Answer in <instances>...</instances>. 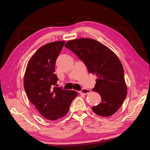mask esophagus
Returning a JSON list of instances; mask_svg holds the SVG:
<instances>
[{
  "mask_svg": "<svg viewBox=\"0 0 150 150\" xmlns=\"http://www.w3.org/2000/svg\"><path fill=\"white\" fill-rule=\"evenodd\" d=\"M80 94H84V95H86V94H88L91 93V91L89 89H86V88H83L82 90L81 91L79 92Z\"/></svg>",
  "mask_w": 150,
  "mask_h": 150,
  "instance_id": "34e87169",
  "label": "esophagus"
}]
</instances>
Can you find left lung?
<instances>
[{
    "instance_id": "1",
    "label": "left lung",
    "mask_w": 150,
    "mask_h": 150,
    "mask_svg": "<svg viewBox=\"0 0 150 150\" xmlns=\"http://www.w3.org/2000/svg\"><path fill=\"white\" fill-rule=\"evenodd\" d=\"M65 47L83 61L89 73L96 74L93 91L98 92L101 102L92 107L96 115L108 117L121 107L127 95L123 67L111 50L92 39H78L66 42Z\"/></svg>"
}]
</instances>
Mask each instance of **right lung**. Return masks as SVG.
<instances>
[{"mask_svg": "<svg viewBox=\"0 0 150 150\" xmlns=\"http://www.w3.org/2000/svg\"><path fill=\"white\" fill-rule=\"evenodd\" d=\"M64 44L56 41L40 47L29 61L24 76V89L29 101L40 115L51 121L64 117L78 96L75 91L55 86L58 79L54 67Z\"/></svg>", "mask_w": 150, "mask_h": 150, "instance_id": "right-lung-1", "label": "right lung"}]
</instances>
